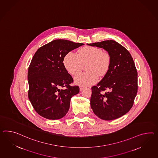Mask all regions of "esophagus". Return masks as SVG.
I'll use <instances>...</instances> for the list:
<instances>
[{"label": "esophagus", "instance_id": "obj_1", "mask_svg": "<svg viewBox=\"0 0 158 158\" xmlns=\"http://www.w3.org/2000/svg\"><path fill=\"white\" fill-rule=\"evenodd\" d=\"M84 88V87L83 86H80V90L82 91Z\"/></svg>", "mask_w": 158, "mask_h": 158}]
</instances>
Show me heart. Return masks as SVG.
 Here are the masks:
<instances>
[{
    "label": "heart",
    "instance_id": "b5f03b06",
    "mask_svg": "<svg viewBox=\"0 0 158 158\" xmlns=\"http://www.w3.org/2000/svg\"><path fill=\"white\" fill-rule=\"evenodd\" d=\"M63 64L67 72L75 76L86 65L88 72L78 74L74 78L75 82L80 85H91L96 83L98 76H105L109 71L111 57L107 52L93 46H85L78 51V54L70 52L65 56Z\"/></svg>",
    "mask_w": 158,
    "mask_h": 158
}]
</instances>
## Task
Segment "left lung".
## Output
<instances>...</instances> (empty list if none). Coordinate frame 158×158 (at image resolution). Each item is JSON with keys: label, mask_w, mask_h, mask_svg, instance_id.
I'll return each mask as SVG.
<instances>
[{"label": "left lung", "mask_w": 158, "mask_h": 158, "mask_svg": "<svg viewBox=\"0 0 158 158\" xmlns=\"http://www.w3.org/2000/svg\"><path fill=\"white\" fill-rule=\"evenodd\" d=\"M88 45L105 49L111 57L108 72L92 87L90 102L93 112L105 120L122 117L132 107L138 92V73L133 58L124 46L113 40Z\"/></svg>", "instance_id": "obj_1"}]
</instances>
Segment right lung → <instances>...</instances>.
Listing matches in <instances>:
<instances>
[{
    "mask_svg": "<svg viewBox=\"0 0 158 158\" xmlns=\"http://www.w3.org/2000/svg\"><path fill=\"white\" fill-rule=\"evenodd\" d=\"M65 40H56L42 46L32 57L28 70V97L36 113L47 119L65 116L71 98L79 93L78 86L65 69V55L83 45Z\"/></svg>",
    "mask_w": 158,
    "mask_h": 158,
    "instance_id": "add662e5",
    "label": "right lung"
}]
</instances>
